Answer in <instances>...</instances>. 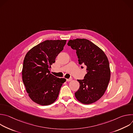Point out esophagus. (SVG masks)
I'll use <instances>...</instances> for the list:
<instances>
[{"label": "esophagus", "mask_w": 133, "mask_h": 133, "mask_svg": "<svg viewBox=\"0 0 133 133\" xmlns=\"http://www.w3.org/2000/svg\"><path fill=\"white\" fill-rule=\"evenodd\" d=\"M72 80V79L71 78H69V79H66V81L67 82H70V81H71Z\"/></svg>", "instance_id": "esophagus-1"}]
</instances>
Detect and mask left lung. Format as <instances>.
Segmentation results:
<instances>
[{
  "mask_svg": "<svg viewBox=\"0 0 133 133\" xmlns=\"http://www.w3.org/2000/svg\"><path fill=\"white\" fill-rule=\"evenodd\" d=\"M67 45L76 50L79 64L85 65L87 72L84 79L77 80L80 86L75 97L84 104L95 103L103 96L110 81L107 56L100 48L86 39L69 40Z\"/></svg>",
  "mask_w": 133,
  "mask_h": 133,
  "instance_id": "1",
  "label": "left lung"
}]
</instances>
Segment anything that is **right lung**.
<instances>
[{"instance_id":"obj_1","label":"right lung","mask_w":133,"mask_h":133,"mask_svg":"<svg viewBox=\"0 0 133 133\" xmlns=\"http://www.w3.org/2000/svg\"><path fill=\"white\" fill-rule=\"evenodd\" d=\"M66 40H47L32 48L26 55L22 78L30 99L41 105H49L57 98L65 78L50 73L51 65L63 50Z\"/></svg>"}]
</instances>
